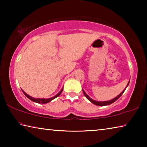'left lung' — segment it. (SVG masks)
<instances>
[{"instance_id": "left-lung-1", "label": "left lung", "mask_w": 147, "mask_h": 147, "mask_svg": "<svg viewBox=\"0 0 147 147\" xmlns=\"http://www.w3.org/2000/svg\"><path fill=\"white\" fill-rule=\"evenodd\" d=\"M129 82H128V85H127V86H128V84H129ZM126 89V88L124 89V90L121 92V93L119 94V95L117 96H116L115 98H114L113 99H112V100H108V101H102V102H98V101H96V100H93V99H91L90 97H89V96L88 95V94H87L86 93V92L84 91L83 89H82V91H83V93H84V95H85V96L88 99V100L91 102H92V103H93L94 104H95V105H97V106H107V105H109V104H112V103H113L114 102H115L117 100V99L120 97V96L122 95V94H123V93H124V91H125V89Z\"/></svg>"}]
</instances>
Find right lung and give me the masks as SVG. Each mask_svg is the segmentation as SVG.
<instances>
[{"instance_id": "obj_1", "label": "right lung", "mask_w": 147, "mask_h": 147, "mask_svg": "<svg viewBox=\"0 0 147 147\" xmlns=\"http://www.w3.org/2000/svg\"><path fill=\"white\" fill-rule=\"evenodd\" d=\"M22 91H23V90H22ZM62 91H63V89H62L61 90L59 91V93L57 94L56 96H53V97L50 98H35L32 97V96H29L28 94H27L24 91H23V93L25 94V96H26V97H28L30 99V100H31L32 101L35 102H37V103H39V104H47V103L49 102H51L52 100H53V99H54L55 98L58 97L59 94L61 93Z\"/></svg>"}]
</instances>
